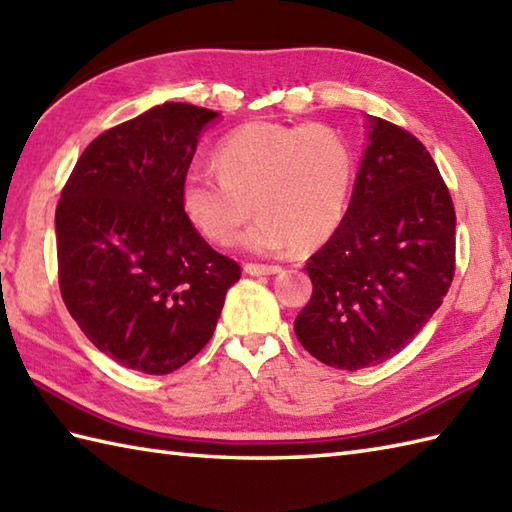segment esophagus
<instances>
[{
  "mask_svg": "<svg viewBox=\"0 0 512 512\" xmlns=\"http://www.w3.org/2000/svg\"><path fill=\"white\" fill-rule=\"evenodd\" d=\"M279 266H273V264H253V262H248V264H244V273H248V275H255V277H259V275H275V273H279Z\"/></svg>",
  "mask_w": 512,
  "mask_h": 512,
  "instance_id": "obj_1",
  "label": "esophagus"
}]
</instances>
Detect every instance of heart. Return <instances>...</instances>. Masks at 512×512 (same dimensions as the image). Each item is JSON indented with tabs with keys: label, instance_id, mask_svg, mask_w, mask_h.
<instances>
[{
	"label": "heart",
	"instance_id": "heart-1",
	"mask_svg": "<svg viewBox=\"0 0 512 512\" xmlns=\"http://www.w3.org/2000/svg\"><path fill=\"white\" fill-rule=\"evenodd\" d=\"M217 169L191 167L180 200L191 224L217 246H228L253 217L244 242L264 255L292 246L317 248L339 228L350 198L354 156L345 136L325 123L253 121L222 138Z\"/></svg>",
	"mask_w": 512,
	"mask_h": 512
}]
</instances>
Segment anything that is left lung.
<instances>
[{
    "label": "left lung",
    "mask_w": 512,
    "mask_h": 512,
    "mask_svg": "<svg viewBox=\"0 0 512 512\" xmlns=\"http://www.w3.org/2000/svg\"><path fill=\"white\" fill-rule=\"evenodd\" d=\"M312 297L299 343L336 369L396 356L447 297L455 273V209L420 140L372 118L350 206L306 264Z\"/></svg>",
    "instance_id": "obj_1"
}]
</instances>
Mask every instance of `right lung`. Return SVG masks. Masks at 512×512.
<instances>
[{"instance_id": "add662e5", "label": "right lung", "mask_w": 512, "mask_h": 512, "mask_svg": "<svg viewBox=\"0 0 512 512\" xmlns=\"http://www.w3.org/2000/svg\"><path fill=\"white\" fill-rule=\"evenodd\" d=\"M217 112L165 103L85 147L54 213L59 288L83 334L123 367L171 374L209 343L242 275L182 209V178Z\"/></svg>"}]
</instances>
